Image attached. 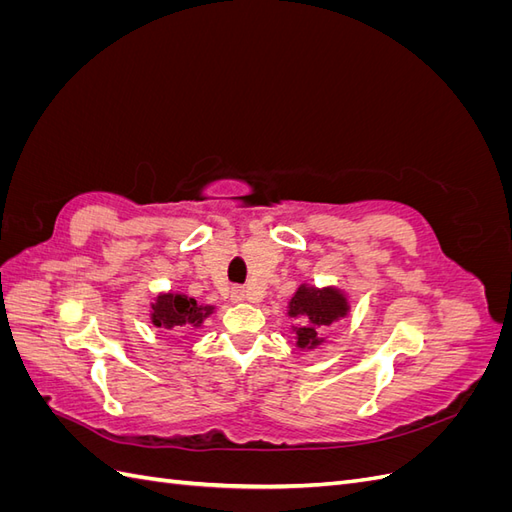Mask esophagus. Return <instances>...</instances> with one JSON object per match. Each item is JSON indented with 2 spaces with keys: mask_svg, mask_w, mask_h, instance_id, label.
I'll return each mask as SVG.
<instances>
[{
  "mask_svg": "<svg viewBox=\"0 0 512 512\" xmlns=\"http://www.w3.org/2000/svg\"><path fill=\"white\" fill-rule=\"evenodd\" d=\"M230 301L232 303H241V301H250V297H247V290L235 286V288L230 290Z\"/></svg>",
  "mask_w": 512,
  "mask_h": 512,
  "instance_id": "obj_1",
  "label": "esophagus"
}]
</instances>
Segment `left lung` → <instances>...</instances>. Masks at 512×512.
I'll list each match as a JSON object with an SVG mask.
<instances>
[{"label":"left lung","mask_w":512,"mask_h":512,"mask_svg":"<svg viewBox=\"0 0 512 512\" xmlns=\"http://www.w3.org/2000/svg\"><path fill=\"white\" fill-rule=\"evenodd\" d=\"M350 312L348 294L337 286H312L299 284L288 301L286 314L294 320L292 333L297 339V348L301 350H316L320 348L327 337L322 333L331 329L335 322L346 318Z\"/></svg>","instance_id":"1"}]
</instances>
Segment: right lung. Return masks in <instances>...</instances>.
I'll list each match as a JSON object with an SVG mask.
<instances>
[{
	"instance_id": "obj_1",
	"label": "right lung",
	"mask_w": 512,
	"mask_h": 512,
	"mask_svg": "<svg viewBox=\"0 0 512 512\" xmlns=\"http://www.w3.org/2000/svg\"><path fill=\"white\" fill-rule=\"evenodd\" d=\"M213 312L215 305H200L196 299L179 290H164L153 297V303H149L151 324L170 335L200 329Z\"/></svg>"
}]
</instances>
